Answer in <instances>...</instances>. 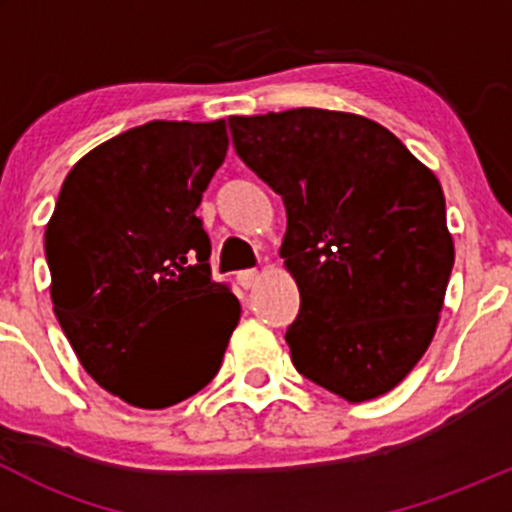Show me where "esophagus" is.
Segmentation results:
<instances>
[{"mask_svg":"<svg viewBox=\"0 0 512 512\" xmlns=\"http://www.w3.org/2000/svg\"><path fill=\"white\" fill-rule=\"evenodd\" d=\"M257 282H260V272H257V270H242V272H237V285H240L242 289L255 287Z\"/></svg>","mask_w":512,"mask_h":512,"instance_id":"obj_1","label":"esophagus"}]
</instances>
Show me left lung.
<instances>
[{"instance_id": "obj_1", "label": "left lung", "mask_w": 512, "mask_h": 512, "mask_svg": "<svg viewBox=\"0 0 512 512\" xmlns=\"http://www.w3.org/2000/svg\"><path fill=\"white\" fill-rule=\"evenodd\" d=\"M227 126L287 210L294 369L349 404L384 396L426 354L443 309L456 252L441 183L389 128L356 113L292 108Z\"/></svg>"}]
</instances>
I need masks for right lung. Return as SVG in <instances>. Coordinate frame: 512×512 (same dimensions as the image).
I'll use <instances>...</instances> for the list:
<instances>
[{
	"label": "right lung",
	"mask_w": 512,
	"mask_h": 512,
	"mask_svg": "<svg viewBox=\"0 0 512 512\" xmlns=\"http://www.w3.org/2000/svg\"><path fill=\"white\" fill-rule=\"evenodd\" d=\"M227 143L225 121L131 128L71 168L46 225L56 319L91 379L138 409L208 386L240 319L195 215Z\"/></svg>",
	"instance_id": "obj_1"
}]
</instances>
